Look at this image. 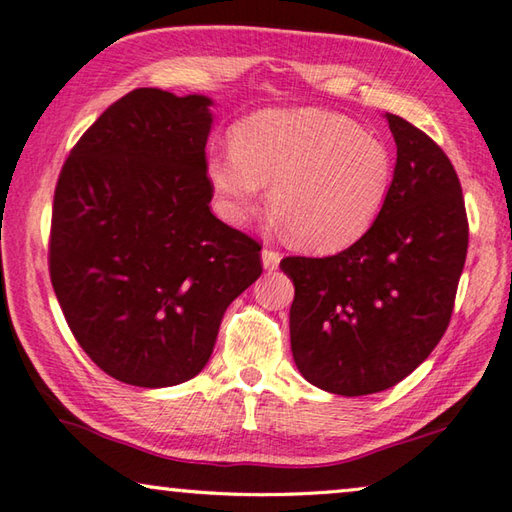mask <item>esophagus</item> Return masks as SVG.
<instances>
[{"instance_id":"1","label":"esophagus","mask_w":512,"mask_h":512,"mask_svg":"<svg viewBox=\"0 0 512 512\" xmlns=\"http://www.w3.org/2000/svg\"><path fill=\"white\" fill-rule=\"evenodd\" d=\"M262 262H264V268H268V271H275V268L280 266V262H282V253H280V250H275V248H264L262 250Z\"/></svg>"}]
</instances>
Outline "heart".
<instances>
[{
  "mask_svg": "<svg viewBox=\"0 0 512 512\" xmlns=\"http://www.w3.org/2000/svg\"><path fill=\"white\" fill-rule=\"evenodd\" d=\"M232 154L210 161V183L232 224L246 221L271 185V206L297 244L342 250L383 212L394 181L387 147L353 120L322 109H271L246 118Z\"/></svg>",
  "mask_w": 512,
  "mask_h": 512,
  "instance_id": "1",
  "label": "heart"
}]
</instances>
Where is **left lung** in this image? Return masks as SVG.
Here are the masks:
<instances>
[{"instance_id": "left-lung-1", "label": "left lung", "mask_w": 512, "mask_h": 512, "mask_svg": "<svg viewBox=\"0 0 512 512\" xmlns=\"http://www.w3.org/2000/svg\"><path fill=\"white\" fill-rule=\"evenodd\" d=\"M392 190L365 235L331 257H284L295 284L291 351L311 385L365 396L401 383L448 329L468 253V215L448 156L405 118Z\"/></svg>"}]
</instances>
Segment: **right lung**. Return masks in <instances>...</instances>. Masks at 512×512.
<instances>
[{
    "instance_id": "1",
    "label": "right lung",
    "mask_w": 512,
    "mask_h": 512,
    "mask_svg": "<svg viewBox=\"0 0 512 512\" xmlns=\"http://www.w3.org/2000/svg\"><path fill=\"white\" fill-rule=\"evenodd\" d=\"M210 105L129 91L80 136L55 185L53 291L78 345L120 383L197 376L228 304L262 275L259 241L210 212Z\"/></svg>"
}]
</instances>
